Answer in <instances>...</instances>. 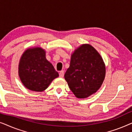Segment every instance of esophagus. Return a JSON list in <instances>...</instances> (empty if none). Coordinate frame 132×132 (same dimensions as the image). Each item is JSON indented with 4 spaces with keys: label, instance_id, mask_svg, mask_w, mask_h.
I'll use <instances>...</instances> for the list:
<instances>
[{
    "label": "esophagus",
    "instance_id": "1",
    "mask_svg": "<svg viewBox=\"0 0 132 132\" xmlns=\"http://www.w3.org/2000/svg\"><path fill=\"white\" fill-rule=\"evenodd\" d=\"M64 72L63 70H62V71H61L60 72H59V77H64Z\"/></svg>",
    "mask_w": 132,
    "mask_h": 132
}]
</instances>
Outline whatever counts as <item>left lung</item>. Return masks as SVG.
Listing matches in <instances>:
<instances>
[{
  "instance_id": "8db88e82",
  "label": "left lung",
  "mask_w": 132,
  "mask_h": 132,
  "mask_svg": "<svg viewBox=\"0 0 132 132\" xmlns=\"http://www.w3.org/2000/svg\"><path fill=\"white\" fill-rule=\"evenodd\" d=\"M105 74V65L102 56L93 46L85 44L71 55L70 67L64 77L75 96L85 98L101 87Z\"/></svg>"
}]
</instances>
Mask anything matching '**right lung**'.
<instances>
[{"label":"right lung","mask_w":132,"mask_h":132,"mask_svg":"<svg viewBox=\"0 0 132 132\" xmlns=\"http://www.w3.org/2000/svg\"><path fill=\"white\" fill-rule=\"evenodd\" d=\"M20 79L25 87L32 91H44L59 76L53 65L46 59V52L41 47L27 49L19 65Z\"/></svg>","instance_id":"add662e5"}]
</instances>
